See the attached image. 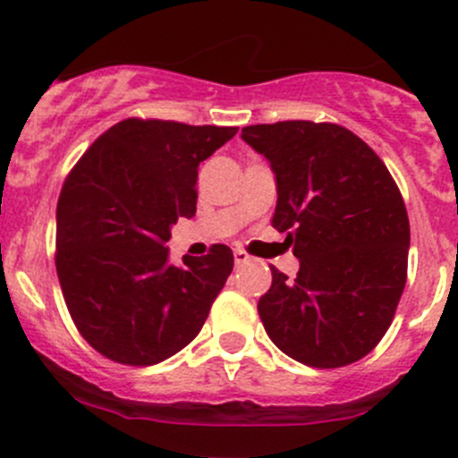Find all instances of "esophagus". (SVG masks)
<instances>
[{"label": "esophagus", "mask_w": 458, "mask_h": 458, "mask_svg": "<svg viewBox=\"0 0 458 458\" xmlns=\"http://www.w3.org/2000/svg\"><path fill=\"white\" fill-rule=\"evenodd\" d=\"M250 254L245 252V250H234V261H237V266H243V263L250 261Z\"/></svg>", "instance_id": "1"}]
</instances>
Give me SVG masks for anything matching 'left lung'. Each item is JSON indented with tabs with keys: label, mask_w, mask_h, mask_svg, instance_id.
I'll use <instances>...</instances> for the list:
<instances>
[{
	"label": "left lung",
	"mask_w": 458,
	"mask_h": 458,
	"mask_svg": "<svg viewBox=\"0 0 458 458\" xmlns=\"http://www.w3.org/2000/svg\"><path fill=\"white\" fill-rule=\"evenodd\" d=\"M242 138L276 173L272 225L301 261L276 267L257 310L296 362L338 369L362 360L391 327L408 276L411 224L386 165L335 123L250 124Z\"/></svg>",
	"instance_id": "left-lung-1"
}]
</instances>
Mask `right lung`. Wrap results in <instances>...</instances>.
<instances>
[{"label":"right lung","mask_w":458,"mask_h":458,"mask_svg":"<svg viewBox=\"0 0 458 458\" xmlns=\"http://www.w3.org/2000/svg\"><path fill=\"white\" fill-rule=\"evenodd\" d=\"M237 127L124 118L67 173L56 204V274L79 334L127 367L171 358L199 334L234 266L215 243L168 266L171 225L197 210V166Z\"/></svg>","instance_id":"right-lung-1"}]
</instances>
